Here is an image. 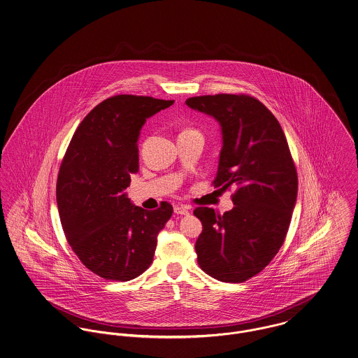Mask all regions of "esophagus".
<instances>
[{
    "label": "esophagus",
    "mask_w": 358,
    "mask_h": 358,
    "mask_svg": "<svg viewBox=\"0 0 358 358\" xmlns=\"http://www.w3.org/2000/svg\"><path fill=\"white\" fill-rule=\"evenodd\" d=\"M173 212H175L176 215H190V210H189V208H187V206H185V205H175V208H173Z\"/></svg>",
    "instance_id": "esophagus-1"
}]
</instances>
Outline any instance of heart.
I'll return each mask as SVG.
<instances>
[{"mask_svg":"<svg viewBox=\"0 0 358 358\" xmlns=\"http://www.w3.org/2000/svg\"><path fill=\"white\" fill-rule=\"evenodd\" d=\"M189 130H192V129H185V130H183V131H189Z\"/></svg>","mask_w":358,"mask_h":358,"instance_id":"b5f03b06","label":"heart"}]
</instances>
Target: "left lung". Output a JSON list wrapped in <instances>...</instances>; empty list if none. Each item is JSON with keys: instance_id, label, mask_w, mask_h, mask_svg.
<instances>
[{"instance_id": "obj_1", "label": "left lung", "mask_w": 358, "mask_h": 358, "mask_svg": "<svg viewBox=\"0 0 358 358\" xmlns=\"http://www.w3.org/2000/svg\"><path fill=\"white\" fill-rule=\"evenodd\" d=\"M186 104L221 126L215 189L236 187L234 209L217 215L196 208L202 222L195 251L201 268L222 282L261 273L286 238L297 198V172L277 118L248 95L195 96Z\"/></svg>"}]
</instances>
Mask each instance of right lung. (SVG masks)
Wrapping results in <instances>:
<instances>
[{
  "label": "right lung",
  "instance_id": "right-lung-1",
  "mask_svg": "<svg viewBox=\"0 0 358 358\" xmlns=\"http://www.w3.org/2000/svg\"><path fill=\"white\" fill-rule=\"evenodd\" d=\"M172 104L150 96L108 97L78 124L64 156L57 180L62 229L78 259L104 280L141 275L173 212L168 202L145 210L126 195L138 171L143 123Z\"/></svg>",
  "mask_w": 358,
  "mask_h": 358
}]
</instances>
